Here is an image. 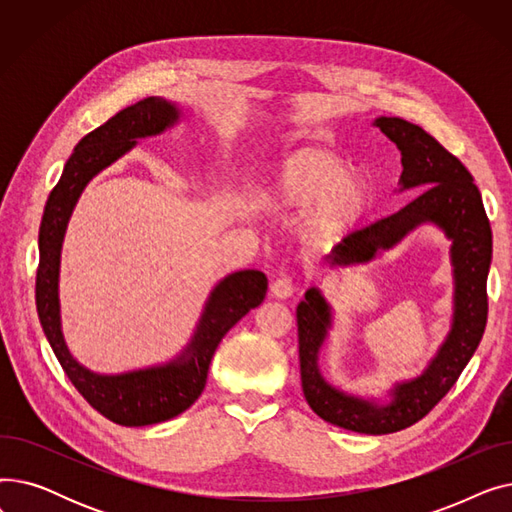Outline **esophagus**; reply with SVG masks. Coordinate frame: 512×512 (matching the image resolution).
<instances>
[{
    "mask_svg": "<svg viewBox=\"0 0 512 512\" xmlns=\"http://www.w3.org/2000/svg\"><path fill=\"white\" fill-rule=\"evenodd\" d=\"M272 292H274V297H278V299H288L290 294L294 292V282H292V278H290V276H280V278L272 284Z\"/></svg>",
    "mask_w": 512,
    "mask_h": 512,
    "instance_id": "1",
    "label": "esophagus"
}]
</instances>
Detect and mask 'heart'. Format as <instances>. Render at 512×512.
Masks as SVG:
<instances>
[{"label": "heart", "mask_w": 512, "mask_h": 512, "mask_svg": "<svg viewBox=\"0 0 512 512\" xmlns=\"http://www.w3.org/2000/svg\"><path fill=\"white\" fill-rule=\"evenodd\" d=\"M340 170V161L328 151L301 147L280 161L267 180V195L286 209H301L313 200L311 226L326 234L342 232L361 213L365 188Z\"/></svg>", "instance_id": "b5f03b06"}]
</instances>
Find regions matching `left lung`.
<instances>
[{
  "mask_svg": "<svg viewBox=\"0 0 512 512\" xmlns=\"http://www.w3.org/2000/svg\"><path fill=\"white\" fill-rule=\"evenodd\" d=\"M375 126L396 143L402 155V188L421 186L423 193L405 207L346 234L328 257L330 265L373 259L423 222L438 224L452 238L454 319L436 359L419 378L398 384L390 405L346 396L321 378L317 353L330 328V307L317 288L305 292L297 307L301 384L309 407L328 423L359 434H392L432 411L459 380L481 342L488 321V272L492 228L479 188L459 157L446 151L432 134L402 118H378Z\"/></svg>",
  "mask_w": 512,
  "mask_h": 512,
  "instance_id": "obj_1",
  "label": "left lung"
}]
</instances>
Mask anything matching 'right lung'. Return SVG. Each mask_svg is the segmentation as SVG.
Here are the masks:
<instances>
[{"mask_svg": "<svg viewBox=\"0 0 512 512\" xmlns=\"http://www.w3.org/2000/svg\"><path fill=\"white\" fill-rule=\"evenodd\" d=\"M178 120V110L159 97H145L89 132L74 147L62 178L45 203L39 228V267L35 301L43 332L74 388L89 405L110 421L141 427L168 421L184 413L201 396L215 348L238 319L255 309L267 292L259 270L236 272L224 278L207 301L195 338L182 357L164 365L122 375H97L78 365L60 328V251L70 213L87 182L137 145V139L159 134Z\"/></svg>", "mask_w": 512, "mask_h": 512, "instance_id": "right-lung-1", "label": "right lung"}]
</instances>
